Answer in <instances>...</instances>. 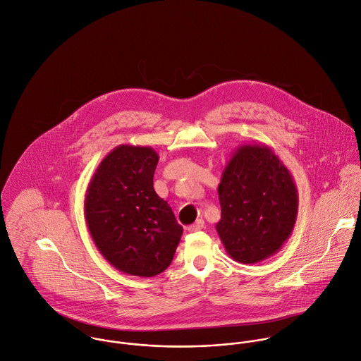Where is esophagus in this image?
Returning <instances> with one entry per match:
<instances>
[{
	"label": "esophagus",
	"mask_w": 361,
	"mask_h": 361,
	"mask_svg": "<svg viewBox=\"0 0 361 361\" xmlns=\"http://www.w3.org/2000/svg\"><path fill=\"white\" fill-rule=\"evenodd\" d=\"M204 224H205V223H204V220H202V219H198L194 224L188 226V228H187V230H188L190 233H195V231L202 230V228H204Z\"/></svg>",
	"instance_id": "1"
}]
</instances>
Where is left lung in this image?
<instances>
[{
    "label": "left lung",
    "instance_id": "left-lung-1",
    "mask_svg": "<svg viewBox=\"0 0 361 361\" xmlns=\"http://www.w3.org/2000/svg\"><path fill=\"white\" fill-rule=\"evenodd\" d=\"M216 231L227 254L258 264L276 254L294 228L298 194L288 167L268 145H240L217 187Z\"/></svg>",
    "mask_w": 361,
    "mask_h": 361
}]
</instances>
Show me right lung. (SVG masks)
<instances>
[{
    "instance_id": "1",
    "label": "right lung",
    "mask_w": 361,
    "mask_h": 361,
    "mask_svg": "<svg viewBox=\"0 0 361 361\" xmlns=\"http://www.w3.org/2000/svg\"><path fill=\"white\" fill-rule=\"evenodd\" d=\"M159 154L118 145L96 169L85 194V217L100 254L116 269L141 278L171 264L183 227L153 188Z\"/></svg>"
}]
</instances>
